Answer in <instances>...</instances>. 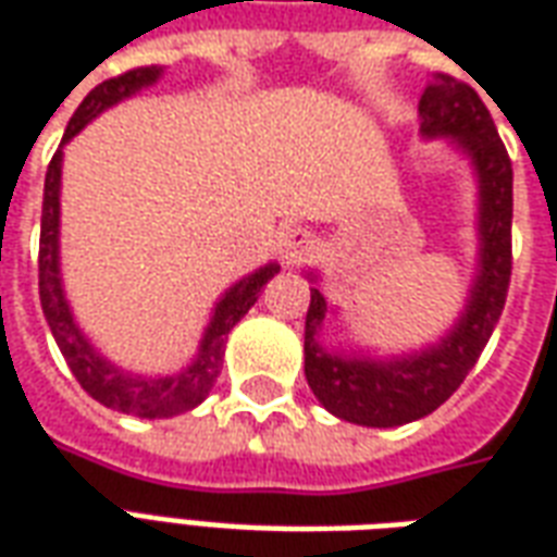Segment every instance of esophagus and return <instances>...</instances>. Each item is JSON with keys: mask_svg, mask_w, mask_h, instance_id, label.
<instances>
[{"mask_svg": "<svg viewBox=\"0 0 557 557\" xmlns=\"http://www.w3.org/2000/svg\"><path fill=\"white\" fill-rule=\"evenodd\" d=\"M315 238L313 232L307 230H292L283 235V244H280V253H283V262L289 268L307 265L310 259L315 256Z\"/></svg>", "mask_w": 557, "mask_h": 557, "instance_id": "34e87169", "label": "esophagus"}]
</instances>
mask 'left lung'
<instances>
[{"mask_svg": "<svg viewBox=\"0 0 557 557\" xmlns=\"http://www.w3.org/2000/svg\"><path fill=\"white\" fill-rule=\"evenodd\" d=\"M418 113L420 137L447 139L466 154L478 178V271L462 313L442 339L391 358L325 349L322 325L331 304L315 286H310V310L304 322V375L315 399L334 418L379 430L426 418L466 382L498 325L513 268V166L490 110L471 86L447 74H432L420 95ZM307 280L315 283L319 274L307 271Z\"/></svg>", "mask_w": 557, "mask_h": 557, "instance_id": "obj_1", "label": "left lung"}]
</instances>
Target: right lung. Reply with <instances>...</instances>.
<instances>
[{"label": "right lung", "instance_id": "1", "mask_svg": "<svg viewBox=\"0 0 557 557\" xmlns=\"http://www.w3.org/2000/svg\"><path fill=\"white\" fill-rule=\"evenodd\" d=\"M163 77V67H137L127 71L122 77L103 79L101 86L83 98L77 113L67 122L62 146L47 166V178H44V208H41V256H38V292H41V310L47 325L53 331L59 351L65 355L71 373L77 375V382L91 399H98L101 406L122 414H134V418L158 420V418H175L182 411L196 409L202 399L211 394V387L218 382L220 367H223V351H226V337L230 331L244 319L259 298V292L268 280L280 271L277 262L256 268L247 277L232 283L230 289L223 292L211 310L199 349H196L194 361L182 367L178 373L170 375H137L119 367V363L107 361L101 351L91 346V339L83 334V327L74 319V310L67 304L65 283H62V256H59V214H62V148L77 137L83 127L89 125L91 119H98L103 110H110L115 103H122L139 89L154 86Z\"/></svg>", "mask_w": 557, "mask_h": 557}]
</instances>
